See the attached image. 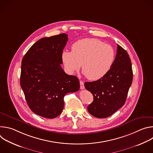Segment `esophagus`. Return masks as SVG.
Wrapping results in <instances>:
<instances>
[{
  "label": "esophagus",
  "mask_w": 153,
  "mask_h": 153,
  "mask_svg": "<svg viewBox=\"0 0 153 153\" xmlns=\"http://www.w3.org/2000/svg\"><path fill=\"white\" fill-rule=\"evenodd\" d=\"M80 89H82V90H83L85 88L84 83H83V82L82 80L80 81Z\"/></svg>",
  "instance_id": "esophagus-1"
}]
</instances>
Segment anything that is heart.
Wrapping results in <instances>:
<instances>
[{"instance_id": "obj_1", "label": "heart", "mask_w": 153, "mask_h": 153, "mask_svg": "<svg viewBox=\"0 0 153 153\" xmlns=\"http://www.w3.org/2000/svg\"><path fill=\"white\" fill-rule=\"evenodd\" d=\"M114 49L100 40L87 38L79 40L71 47V51H63L62 60L65 69L73 74L82 70L87 79L97 80L110 70L115 60Z\"/></svg>"}]
</instances>
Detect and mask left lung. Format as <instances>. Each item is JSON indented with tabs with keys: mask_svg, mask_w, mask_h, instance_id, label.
<instances>
[{
	"mask_svg": "<svg viewBox=\"0 0 153 153\" xmlns=\"http://www.w3.org/2000/svg\"><path fill=\"white\" fill-rule=\"evenodd\" d=\"M117 54L112 67L102 78L85 83L90 91L93 102L87 109L97 118H106L113 114L125 103L133 82V70L128 53L117 44Z\"/></svg>",
	"mask_w": 153,
	"mask_h": 153,
	"instance_id": "1",
	"label": "left lung"
}]
</instances>
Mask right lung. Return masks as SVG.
<instances>
[{"label": "right lung", "instance_id": "obj_1", "mask_svg": "<svg viewBox=\"0 0 153 153\" xmlns=\"http://www.w3.org/2000/svg\"><path fill=\"white\" fill-rule=\"evenodd\" d=\"M67 41L65 33L42 38L22 60L21 88L31 110L41 117H57L63 110L65 95L80 88L78 78L65 73L60 65Z\"/></svg>", "mask_w": 153, "mask_h": 153}]
</instances>
